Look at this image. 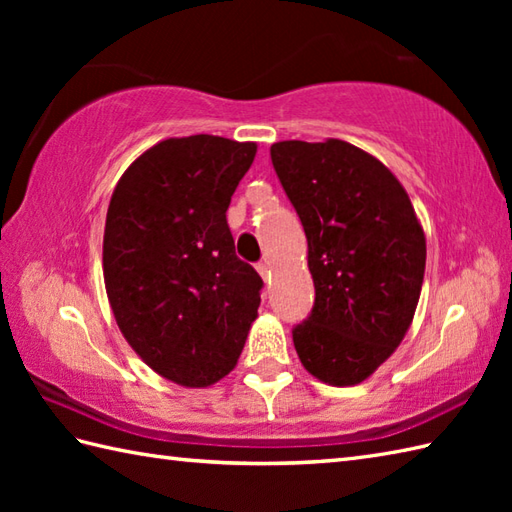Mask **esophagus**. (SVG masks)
I'll use <instances>...</instances> for the list:
<instances>
[{
    "label": "esophagus",
    "instance_id": "1",
    "mask_svg": "<svg viewBox=\"0 0 512 512\" xmlns=\"http://www.w3.org/2000/svg\"><path fill=\"white\" fill-rule=\"evenodd\" d=\"M257 273L262 275L264 281H268V279H270V266H268V262H259V264H257Z\"/></svg>",
    "mask_w": 512,
    "mask_h": 512
}]
</instances>
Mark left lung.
Returning <instances> with one entry per match:
<instances>
[{"label": "left lung", "instance_id": "obj_1", "mask_svg": "<svg viewBox=\"0 0 512 512\" xmlns=\"http://www.w3.org/2000/svg\"><path fill=\"white\" fill-rule=\"evenodd\" d=\"M270 158L306 231L317 295L295 350L321 383H363L416 314L427 262L416 211L394 173L345 140H281Z\"/></svg>", "mask_w": 512, "mask_h": 512}]
</instances>
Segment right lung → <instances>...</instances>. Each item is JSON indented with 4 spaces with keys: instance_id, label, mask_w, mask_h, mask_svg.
Returning <instances> with one entry per match:
<instances>
[{
    "instance_id": "add662e5",
    "label": "right lung",
    "mask_w": 512,
    "mask_h": 512,
    "mask_svg": "<svg viewBox=\"0 0 512 512\" xmlns=\"http://www.w3.org/2000/svg\"><path fill=\"white\" fill-rule=\"evenodd\" d=\"M255 143L167 138L118 180L107 209L103 277L132 350L162 378L209 387L237 365L257 319V270L235 255L226 211Z\"/></svg>"
}]
</instances>
